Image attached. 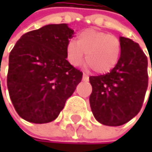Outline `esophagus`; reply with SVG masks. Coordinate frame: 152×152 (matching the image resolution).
<instances>
[{"label":"esophagus","mask_w":152,"mask_h":152,"mask_svg":"<svg viewBox=\"0 0 152 152\" xmlns=\"http://www.w3.org/2000/svg\"><path fill=\"white\" fill-rule=\"evenodd\" d=\"M88 79H89L88 75H86V74H83V80H84V81H87Z\"/></svg>","instance_id":"34e87169"}]
</instances>
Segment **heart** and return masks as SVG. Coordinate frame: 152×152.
<instances>
[{"instance_id":"1","label":"heart","mask_w":152,"mask_h":152,"mask_svg":"<svg viewBox=\"0 0 152 152\" xmlns=\"http://www.w3.org/2000/svg\"><path fill=\"white\" fill-rule=\"evenodd\" d=\"M66 58L74 66H80L84 55L86 64L96 74H107L118 63L121 53L120 40L113 34L86 29L79 33L77 41H68L66 47Z\"/></svg>"}]
</instances>
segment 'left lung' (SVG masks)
<instances>
[{
    "label": "left lung",
    "mask_w": 152,
    "mask_h": 152,
    "mask_svg": "<svg viewBox=\"0 0 152 152\" xmlns=\"http://www.w3.org/2000/svg\"><path fill=\"white\" fill-rule=\"evenodd\" d=\"M119 40L121 53L117 66L106 75L89 77L93 115L99 123L113 127L123 125L138 115L148 88L147 56L131 39Z\"/></svg>",
    "instance_id": "8db88e82"
}]
</instances>
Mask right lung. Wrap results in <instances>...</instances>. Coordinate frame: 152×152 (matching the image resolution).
<instances>
[{
	"label": "right lung",
	"mask_w": 152,
	"mask_h": 152,
	"mask_svg": "<svg viewBox=\"0 0 152 152\" xmlns=\"http://www.w3.org/2000/svg\"><path fill=\"white\" fill-rule=\"evenodd\" d=\"M74 31L48 24L22 35L11 51L7 87L18 115L36 124L55 120L81 82L83 73L66 60Z\"/></svg>",
	"instance_id": "right-lung-1"
}]
</instances>
